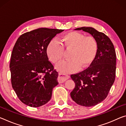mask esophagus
Listing matches in <instances>:
<instances>
[{"label":"esophagus","instance_id":"obj_1","mask_svg":"<svg viewBox=\"0 0 126 126\" xmlns=\"http://www.w3.org/2000/svg\"><path fill=\"white\" fill-rule=\"evenodd\" d=\"M69 78L68 75H65V74L59 73V76L58 77V80L59 83H63L65 81Z\"/></svg>","mask_w":126,"mask_h":126}]
</instances>
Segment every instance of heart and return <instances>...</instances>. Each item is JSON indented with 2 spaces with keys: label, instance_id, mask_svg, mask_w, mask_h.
Instances as JSON below:
<instances>
[{
  "label": "heart",
  "instance_id": "1",
  "mask_svg": "<svg viewBox=\"0 0 126 126\" xmlns=\"http://www.w3.org/2000/svg\"><path fill=\"white\" fill-rule=\"evenodd\" d=\"M62 45L56 40H51L47 45V53L51 62L57 64L63 59L64 49L71 50L67 61L56 65L62 73H72L89 67L96 55L97 43L91 36L85 35L76 31H71L61 37Z\"/></svg>",
  "mask_w": 126,
  "mask_h": 126
}]
</instances>
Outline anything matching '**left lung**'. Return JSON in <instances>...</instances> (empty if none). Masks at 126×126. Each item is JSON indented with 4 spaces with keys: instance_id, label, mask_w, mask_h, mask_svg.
Instances as JSON below:
<instances>
[{
    "instance_id": "1",
    "label": "left lung",
    "mask_w": 126,
    "mask_h": 126,
    "mask_svg": "<svg viewBox=\"0 0 126 126\" xmlns=\"http://www.w3.org/2000/svg\"><path fill=\"white\" fill-rule=\"evenodd\" d=\"M88 32L97 43L96 55L90 67L81 72L71 75L75 87L71 93L74 101L84 107H93L106 98L115 80L116 54L110 39L90 27L75 29Z\"/></svg>"
}]
</instances>
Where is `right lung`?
Returning <instances> with one entry per match:
<instances>
[{
    "label": "right lung",
    "mask_w": 126,
    "mask_h": 126,
    "mask_svg": "<svg viewBox=\"0 0 126 126\" xmlns=\"http://www.w3.org/2000/svg\"><path fill=\"white\" fill-rule=\"evenodd\" d=\"M64 30L40 28L20 36L11 54L10 71L13 89L22 102L39 107L50 100L58 84V73L49 61L47 49Z\"/></svg>",
    "instance_id": "1"
}]
</instances>
